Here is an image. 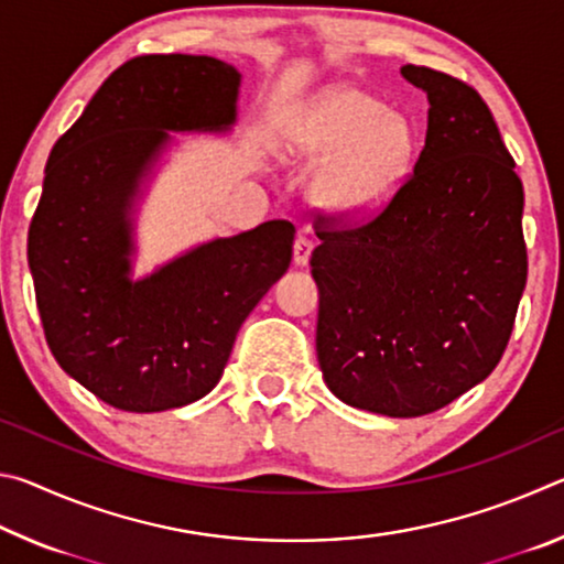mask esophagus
Segmentation results:
<instances>
[{
	"instance_id": "esophagus-1",
	"label": "esophagus",
	"mask_w": 564,
	"mask_h": 564,
	"mask_svg": "<svg viewBox=\"0 0 564 564\" xmlns=\"http://www.w3.org/2000/svg\"><path fill=\"white\" fill-rule=\"evenodd\" d=\"M311 251H313V241H311V238H305V236L295 238V243H293V261H295V265H305V263H308Z\"/></svg>"
}]
</instances>
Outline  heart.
Wrapping results in <instances>:
<instances>
[{
  "label": "heart",
  "instance_id": "b5f03b06",
  "mask_svg": "<svg viewBox=\"0 0 564 564\" xmlns=\"http://www.w3.org/2000/svg\"><path fill=\"white\" fill-rule=\"evenodd\" d=\"M415 144V127L403 111L336 84L295 113L289 159L303 171L324 166L311 186L323 212L358 218L378 212L403 186Z\"/></svg>",
  "mask_w": 564,
  "mask_h": 564
}]
</instances>
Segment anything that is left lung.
<instances>
[{"label": "left lung", "mask_w": 564, "mask_h": 564, "mask_svg": "<svg viewBox=\"0 0 564 564\" xmlns=\"http://www.w3.org/2000/svg\"><path fill=\"white\" fill-rule=\"evenodd\" d=\"M400 74L427 94L425 147L370 221L318 216L311 273L330 393L370 413L417 417L500 362L528 248L522 181L488 104L451 74L415 64Z\"/></svg>", "instance_id": "left-lung-1"}]
</instances>
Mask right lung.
<instances>
[{
	"instance_id": "obj_1",
	"label": "right lung",
	"mask_w": 564,
	"mask_h": 564,
	"mask_svg": "<svg viewBox=\"0 0 564 564\" xmlns=\"http://www.w3.org/2000/svg\"><path fill=\"white\" fill-rule=\"evenodd\" d=\"M241 74L214 56L147 54L111 72L44 169L26 259L46 343L111 408L159 413L212 393L236 333L289 271L275 218L131 281V206L169 131H226Z\"/></svg>"
}]
</instances>
